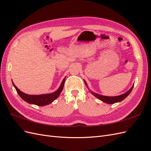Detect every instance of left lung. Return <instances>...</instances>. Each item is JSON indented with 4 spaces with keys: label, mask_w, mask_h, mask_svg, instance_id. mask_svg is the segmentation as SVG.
Wrapping results in <instances>:
<instances>
[{
    "label": "left lung",
    "mask_w": 151,
    "mask_h": 151,
    "mask_svg": "<svg viewBox=\"0 0 151 151\" xmlns=\"http://www.w3.org/2000/svg\"><path fill=\"white\" fill-rule=\"evenodd\" d=\"M84 83H85L86 86H87V88L89 89L88 84H87L86 82L85 81H84ZM134 84L132 86V88L125 93L121 94V95H119V96H103V95H101V94L95 93L93 92V91H91L90 90L89 91H90V92L91 93V94L94 95L96 98H97L98 99L101 100V101H102L103 102H104L105 103H107V104H114V103H116L120 102V101H123V100L125 98H126L129 95V94L131 93L132 89H133V88H134Z\"/></svg>",
    "instance_id": "1"
}]
</instances>
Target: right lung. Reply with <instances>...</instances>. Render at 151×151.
Masks as SVG:
<instances>
[{
    "mask_svg": "<svg viewBox=\"0 0 151 151\" xmlns=\"http://www.w3.org/2000/svg\"><path fill=\"white\" fill-rule=\"evenodd\" d=\"M65 77L64 79H63L62 83L59 87L58 89L55 91L53 93H49V94H40V95H31V94H27L26 93H24L22 92L19 89H18L16 85L14 84L12 82V84L14 87L17 94L19 95V96L25 101L26 102L28 103L31 104H35L37 105V106H45V105L49 104L52 103L54 100H55L61 92L63 90V86H64L65 81Z\"/></svg>",
    "mask_w": 151,
    "mask_h": 151,
    "instance_id": "add662e5",
    "label": "right lung"
}]
</instances>
